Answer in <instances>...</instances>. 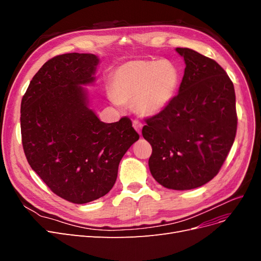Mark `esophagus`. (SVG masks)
<instances>
[{
	"instance_id": "obj_1",
	"label": "esophagus",
	"mask_w": 261,
	"mask_h": 261,
	"mask_svg": "<svg viewBox=\"0 0 261 261\" xmlns=\"http://www.w3.org/2000/svg\"><path fill=\"white\" fill-rule=\"evenodd\" d=\"M143 124H141L138 120H135V121H133V127L136 129V132L138 133V134H141V129H143Z\"/></svg>"
}]
</instances>
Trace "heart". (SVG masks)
Segmentation results:
<instances>
[{
  "label": "heart",
  "instance_id": "heart-1",
  "mask_svg": "<svg viewBox=\"0 0 261 261\" xmlns=\"http://www.w3.org/2000/svg\"><path fill=\"white\" fill-rule=\"evenodd\" d=\"M179 81L178 69L170 61H130L114 73L111 92L117 102H133L139 116L150 117L171 103Z\"/></svg>",
  "mask_w": 261,
  "mask_h": 261
}]
</instances>
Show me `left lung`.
Listing matches in <instances>:
<instances>
[{"instance_id":"obj_1","label":"left lung","mask_w":261,"mask_h":261,"mask_svg":"<svg viewBox=\"0 0 261 261\" xmlns=\"http://www.w3.org/2000/svg\"><path fill=\"white\" fill-rule=\"evenodd\" d=\"M185 72L177 96L162 112L146 118L143 136L152 147L149 169L162 186L200 187L215 177L238 129L234 86L218 63L176 48Z\"/></svg>"}]
</instances>
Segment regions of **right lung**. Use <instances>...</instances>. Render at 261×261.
<instances>
[{"label":"right lung","instance_id":"obj_1","mask_svg":"<svg viewBox=\"0 0 261 261\" xmlns=\"http://www.w3.org/2000/svg\"><path fill=\"white\" fill-rule=\"evenodd\" d=\"M99 59L89 53L54 57L38 70L20 106L27 161L51 191L87 203L111 191L118 164L139 139L128 117L103 123L88 108L82 85L94 82Z\"/></svg>","mask_w":261,"mask_h":261}]
</instances>
